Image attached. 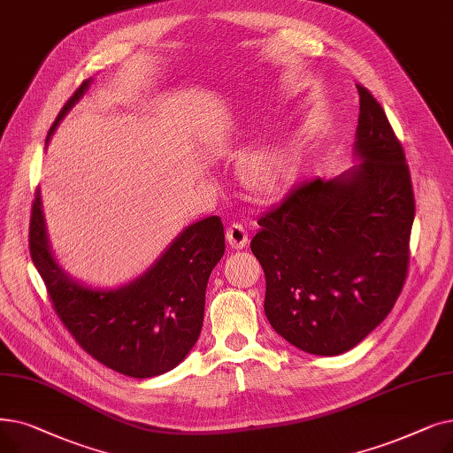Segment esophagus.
<instances>
[{"label": "esophagus", "mask_w": 453, "mask_h": 453, "mask_svg": "<svg viewBox=\"0 0 453 453\" xmlns=\"http://www.w3.org/2000/svg\"><path fill=\"white\" fill-rule=\"evenodd\" d=\"M226 237H227V244L233 250H242L248 244V231L241 224H231L227 227Z\"/></svg>", "instance_id": "obj_1"}]
</instances>
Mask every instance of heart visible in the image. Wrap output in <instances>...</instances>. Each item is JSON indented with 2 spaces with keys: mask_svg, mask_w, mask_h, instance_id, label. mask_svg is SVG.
Wrapping results in <instances>:
<instances>
[{
  "mask_svg": "<svg viewBox=\"0 0 453 453\" xmlns=\"http://www.w3.org/2000/svg\"><path fill=\"white\" fill-rule=\"evenodd\" d=\"M296 168V150L292 146H275L248 155L241 168V178L253 196L268 200L292 181Z\"/></svg>",
  "mask_w": 453,
  "mask_h": 453,
  "instance_id": "heart-1",
  "label": "heart"
}]
</instances>
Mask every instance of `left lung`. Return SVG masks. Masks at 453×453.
<instances>
[{"mask_svg": "<svg viewBox=\"0 0 453 453\" xmlns=\"http://www.w3.org/2000/svg\"><path fill=\"white\" fill-rule=\"evenodd\" d=\"M353 153L335 180L292 187L266 211L251 251L275 333L314 356L357 346L395 307L409 265L415 194L400 141L365 87Z\"/></svg>", "mask_w": 453, "mask_h": 453, "instance_id": "1", "label": "left lung"}]
</instances>
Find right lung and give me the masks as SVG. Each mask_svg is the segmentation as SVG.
I'll use <instances>...</instances> for the list:
<instances>
[{"mask_svg": "<svg viewBox=\"0 0 453 453\" xmlns=\"http://www.w3.org/2000/svg\"><path fill=\"white\" fill-rule=\"evenodd\" d=\"M90 83L77 88L58 112L46 144ZM224 250L222 220L209 216L185 227L136 280L94 288L70 278L55 261L38 190L31 209V259L58 319L88 356L129 378L161 376L188 356L203 326L209 275Z\"/></svg>", "mask_w": 453, "mask_h": 453, "instance_id": "right-lung-1", "label": "right lung"}]
</instances>
